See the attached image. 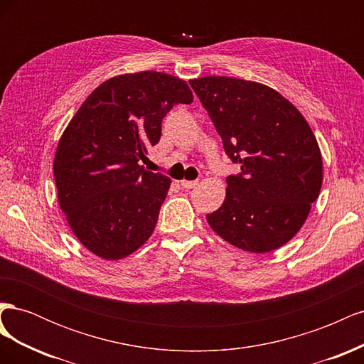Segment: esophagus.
I'll return each instance as SVG.
<instances>
[{"label":"esophagus","instance_id":"1","mask_svg":"<svg viewBox=\"0 0 364 364\" xmlns=\"http://www.w3.org/2000/svg\"><path fill=\"white\" fill-rule=\"evenodd\" d=\"M199 185V182L197 181H181V186L185 190H191V188H196V186Z\"/></svg>","mask_w":364,"mask_h":364}]
</instances>
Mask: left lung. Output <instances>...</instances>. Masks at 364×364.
<instances>
[{
  "label": "left lung",
  "instance_id": "obj_1",
  "mask_svg": "<svg viewBox=\"0 0 364 364\" xmlns=\"http://www.w3.org/2000/svg\"><path fill=\"white\" fill-rule=\"evenodd\" d=\"M228 158L226 199L206 220L240 249L266 253L299 230L322 186V156L302 114L272 87L234 77L190 80Z\"/></svg>",
  "mask_w": 364,
  "mask_h": 364
}]
</instances>
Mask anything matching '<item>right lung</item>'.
Returning a JSON list of instances; mask_svg holds the SVG:
<instances>
[{"label": "right lung", "instance_id": "obj_1", "mask_svg": "<svg viewBox=\"0 0 364 364\" xmlns=\"http://www.w3.org/2000/svg\"><path fill=\"white\" fill-rule=\"evenodd\" d=\"M193 103L183 80L164 73L123 74L103 82L65 129L54 158L59 205L80 243L119 259L156 226L171 181L144 170L174 105Z\"/></svg>", "mask_w": 364, "mask_h": 364}]
</instances>
